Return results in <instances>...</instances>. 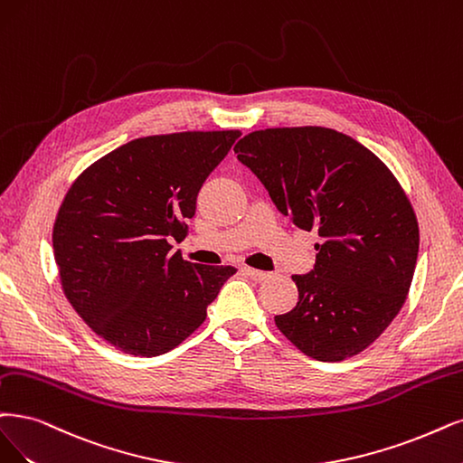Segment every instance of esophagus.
<instances>
[{"label":"esophagus","mask_w":463,"mask_h":463,"mask_svg":"<svg viewBox=\"0 0 463 463\" xmlns=\"http://www.w3.org/2000/svg\"><path fill=\"white\" fill-rule=\"evenodd\" d=\"M242 272H244V275H248L251 280H255V282H261V280L269 279V272L258 270V269H251V267H244Z\"/></svg>","instance_id":"obj_1"}]
</instances>
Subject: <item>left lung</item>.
I'll list each match as a JSON object with an SVG mask.
<instances>
[{
  "mask_svg": "<svg viewBox=\"0 0 463 463\" xmlns=\"http://www.w3.org/2000/svg\"><path fill=\"white\" fill-rule=\"evenodd\" d=\"M234 152L282 215L322 238L315 269L292 277L299 301L275 317L279 330L322 363L361 353L414 277L420 231L401 184L373 152L326 128L253 131Z\"/></svg>",
  "mask_w": 463,
  "mask_h": 463,
  "instance_id": "left-lung-1",
  "label": "left lung"
}]
</instances>
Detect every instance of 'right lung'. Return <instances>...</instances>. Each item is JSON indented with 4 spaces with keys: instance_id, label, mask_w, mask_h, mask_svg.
Returning <instances> with one entry per match:
<instances>
[{
    "instance_id": "1",
    "label": "right lung",
    "mask_w": 463,
    "mask_h": 463,
    "mask_svg": "<svg viewBox=\"0 0 463 463\" xmlns=\"http://www.w3.org/2000/svg\"><path fill=\"white\" fill-rule=\"evenodd\" d=\"M241 131L154 135L90 165L64 196L53 251L66 299L116 349L158 356L205 320L236 269L171 251L186 236L203 181Z\"/></svg>"
}]
</instances>
